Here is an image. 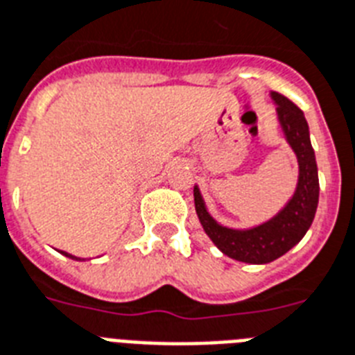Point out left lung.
Listing matches in <instances>:
<instances>
[{"label": "left lung", "mask_w": 355, "mask_h": 355, "mask_svg": "<svg viewBox=\"0 0 355 355\" xmlns=\"http://www.w3.org/2000/svg\"><path fill=\"white\" fill-rule=\"evenodd\" d=\"M270 96L277 105L279 125L299 164L297 186L286 206L266 223L248 230H235L218 224L207 211L198 186L193 187L195 209L207 237L224 255L248 264H268L290 252L312 226L319 202L318 162L304 112L282 94L270 93Z\"/></svg>", "instance_id": "obj_1"}]
</instances>
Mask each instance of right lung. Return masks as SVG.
Instances as JSON below:
<instances>
[{
	"label": "right lung",
	"instance_id": "right-lung-1",
	"mask_svg": "<svg viewBox=\"0 0 355 355\" xmlns=\"http://www.w3.org/2000/svg\"><path fill=\"white\" fill-rule=\"evenodd\" d=\"M63 255H65V257H69V259H74V261H82V259L80 257H76V255H71V253H67V252H62Z\"/></svg>",
	"mask_w": 355,
	"mask_h": 355
}]
</instances>
